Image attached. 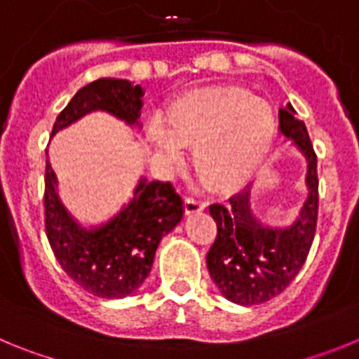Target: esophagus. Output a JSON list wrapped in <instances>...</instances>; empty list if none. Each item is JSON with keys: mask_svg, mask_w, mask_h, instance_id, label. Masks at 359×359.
<instances>
[{"mask_svg": "<svg viewBox=\"0 0 359 359\" xmlns=\"http://www.w3.org/2000/svg\"><path fill=\"white\" fill-rule=\"evenodd\" d=\"M183 207H185V214H196V212H201L205 210V203L198 201L194 198H185V203H183Z\"/></svg>", "mask_w": 359, "mask_h": 359, "instance_id": "esophagus-1", "label": "esophagus"}]
</instances>
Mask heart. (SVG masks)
<instances>
[{
  "mask_svg": "<svg viewBox=\"0 0 359 359\" xmlns=\"http://www.w3.org/2000/svg\"><path fill=\"white\" fill-rule=\"evenodd\" d=\"M163 126L149 129L152 147L167 169L183 161V147L194 149V167L205 187L231 192L264 163L277 136L273 107L239 86H208L170 100Z\"/></svg>",
  "mask_w": 359,
  "mask_h": 359,
  "instance_id": "obj_1",
  "label": "heart"
}]
</instances>
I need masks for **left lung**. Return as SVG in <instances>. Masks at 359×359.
Here are the masks:
<instances>
[{
	"label": "left lung",
	"instance_id": "8db88e82",
	"mask_svg": "<svg viewBox=\"0 0 359 359\" xmlns=\"http://www.w3.org/2000/svg\"><path fill=\"white\" fill-rule=\"evenodd\" d=\"M278 128L307 163V198L298 217L286 228H269L252 212V190L244 189L228 205H210L217 237L207 255V268L224 298L239 306L268 302L290 286L307 259L318 219L316 154L306 123L291 104L278 109Z\"/></svg>",
	"mask_w": 359,
	"mask_h": 359
}]
</instances>
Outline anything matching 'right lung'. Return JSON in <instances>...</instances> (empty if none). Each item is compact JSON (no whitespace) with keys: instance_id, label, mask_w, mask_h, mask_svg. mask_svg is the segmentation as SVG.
Listing matches in <instances>:
<instances>
[{"instance_id":"add662e5","label":"right lung","mask_w":359,"mask_h":359,"mask_svg":"<svg viewBox=\"0 0 359 359\" xmlns=\"http://www.w3.org/2000/svg\"><path fill=\"white\" fill-rule=\"evenodd\" d=\"M142 86L126 79H98L73 95L59 113L52 136L93 111H106L140 128ZM183 201L170 183L140 177L129 199L109 221L86 228L69 214L57 192L46 152L44 226L53 255L79 286L100 298H123L149 277L158 244L183 217Z\"/></svg>"}]
</instances>
